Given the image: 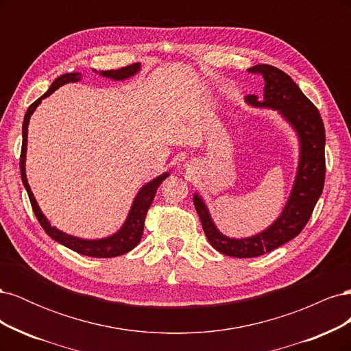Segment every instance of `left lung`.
Segmentation results:
<instances>
[{"label": "left lung", "mask_w": 351, "mask_h": 351, "mask_svg": "<svg viewBox=\"0 0 351 351\" xmlns=\"http://www.w3.org/2000/svg\"><path fill=\"white\" fill-rule=\"evenodd\" d=\"M261 74L265 80L263 101L256 95H247L246 101L254 107H268L278 110L289 120L300 139V162L297 169L293 192L280 218L259 234L247 239H230L217 230L209 212L197 195L193 204L200 218L202 227L210 246L227 256L256 258L282 246L299 236L312 212L317 199L322 195L325 184V127L321 114L306 97L289 74L269 66L258 64L250 70Z\"/></svg>", "instance_id": "obj_1"}]
</instances>
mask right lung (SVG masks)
<instances>
[{
  "mask_svg": "<svg viewBox=\"0 0 351 351\" xmlns=\"http://www.w3.org/2000/svg\"><path fill=\"white\" fill-rule=\"evenodd\" d=\"M139 67H141L139 62H134V64L121 67L119 70L101 71V74L105 77H111L114 80H123V79H127V77L133 76V74H136L137 70H139ZM80 77H82L80 73L62 74V76L57 77L54 82H52L48 92H45L40 98H38L27 108V111L25 114V120H23V142H22V152H20V174H22V182H23L26 192L29 195L32 209H34L35 215L39 221V224L42 226V228L45 230V232L51 239H54L56 241L61 243L62 246L71 249L73 252L84 254V256L114 258V256H120V254L130 252L132 249H134L137 246V244H139V241L142 239V234H143V226H145V218H146V214H147V209H149V206L152 205L159 184H161L165 180V177L168 176L167 173L156 177L155 180H152L151 183H147L146 186H143L141 189V192L137 193V196L133 202L132 209L129 212V217H127V221L124 222L123 228L119 232H115L114 236L107 237V239H101V240L77 239V237L66 234V232L57 230L56 227H51V224L47 221L44 214L40 212V209L36 204V200L34 197V193L30 192V187L27 184V178H26V173H25V159H26V146H27V125H29L30 115L34 114V111L36 110V107L40 104L42 99L49 97L52 92L58 89L60 86H62V84H66L69 82H79Z\"/></svg>",
  "mask_w": 351,
  "mask_h": 351,
  "instance_id": "obj_1",
  "label": "right lung"
}]
</instances>
